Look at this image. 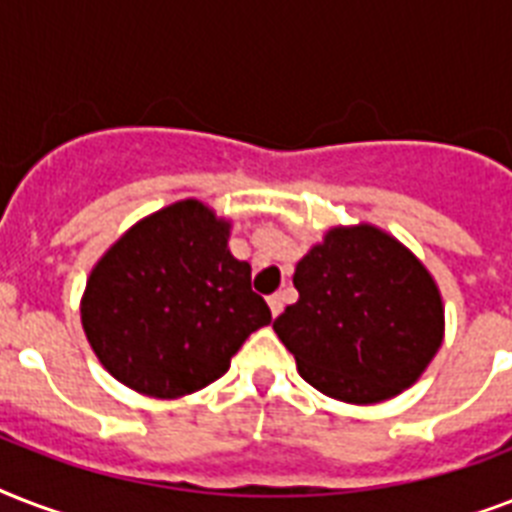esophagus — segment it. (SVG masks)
<instances>
[{"mask_svg":"<svg viewBox=\"0 0 512 512\" xmlns=\"http://www.w3.org/2000/svg\"><path fill=\"white\" fill-rule=\"evenodd\" d=\"M268 308H271V316H273V319H276V316H279V313H281V308H284V297H281L279 292L268 297Z\"/></svg>","mask_w":512,"mask_h":512,"instance_id":"1","label":"esophagus"}]
</instances>
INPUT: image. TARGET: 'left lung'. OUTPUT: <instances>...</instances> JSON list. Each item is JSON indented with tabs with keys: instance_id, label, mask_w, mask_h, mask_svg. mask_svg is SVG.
Listing matches in <instances>:
<instances>
[{
	"instance_id": "obj_1",
	"label": "left lung",
	"mask_w": 512,
	"mask_h": 512,
	"mask_svg": "<svg viewBox=\"0 0 512 512\" xmlns=\"http://www.w3.org/2000/svg\"><path fill=\"white\" fill-rule=\"evenodd\" d=\"M300 300L273 321L324 396L380 404L420 380L444 342V297L412 249L372 223L335 225L295 268Z\"/></svg>"
}]
</instances>
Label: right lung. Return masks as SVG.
Wrapping results in <instances>:
<instances>
[{
    "label": "right lung",
    "mask_w": 512,
    "mask_h": 512,
    "mask_svg": "<svg viewBox=\"0 0 512 512\" xmlns=\"http://www.w3.org/2000/svg\"><path fill=\"white\" fill-rule=\"evenodd\" d=\"M231 220L180 199L127 228L92 265L79 313L111 377L151 398H183L220 380L271 311L252 268L228 249Z\"/></svg>",
    "instance_id": "1"
}]
</instances>
